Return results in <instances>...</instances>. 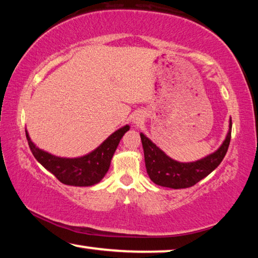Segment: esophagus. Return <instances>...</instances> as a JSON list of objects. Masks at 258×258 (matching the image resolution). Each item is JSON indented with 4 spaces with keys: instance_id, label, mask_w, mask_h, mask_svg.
I'll list each match as a JSON object with an SVG mask.
<instances>
[{
    "instance_id": "obj_1",
    "label": "esophagus",
    "mask_w": 258,
    "mask_h": 258,
    "mask_svg": "<svg viewBox=\"0 0 258 258\" xmlns=\"http://www.w3.org/2000/svg\"><path fill=\"white\" fill-rule=\"evenodd\" d=\"M133 123L135 125H140L143 123V116L140 115V113H138V115H135V117L133 118Z\"/></svg>"
}]
</instances>
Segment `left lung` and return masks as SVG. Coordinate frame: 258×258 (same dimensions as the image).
I'll return each mask as SVG.
<instances>
[{
  "instance_id": "1",
  "label": "left lung",
  "mask_w": 258,
  "mask_h": 258,
  "mask_svg": "<svg viewBox=\"0 0 258 258\" xmlns=\"http://www.w3.org/2000/svg\"><path fill=\"white\" fill-rule=\"evenodd\" d=\"M232 121L230 120L229 132L223 145L205 158L194 163H178L160 150L145 134H140L142 141L147 173L157 185L184 189L198 183L215 169L226 155L231 140Z\"/></svg>"
}]
</instances>
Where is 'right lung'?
<instances>
[{"label":"right lung","instance_id":"add662e5","mask_svg":"<svg viewBox=\"0 0 258 258\" xmlns=\"http://www.w3.org/2000/svg\"><path fill=\"white\" fill-rule=\"evenodd\" d=\"M130 130L126 125L113 132L97 149L78 158H61L41 150L34 145L26 131L28 146L36 160L58 180L67 185L91 186L99 183L108 172L113 154L123 135Z\"/></svg>","mask_w":258,"mask_h":258}]
</instances>
